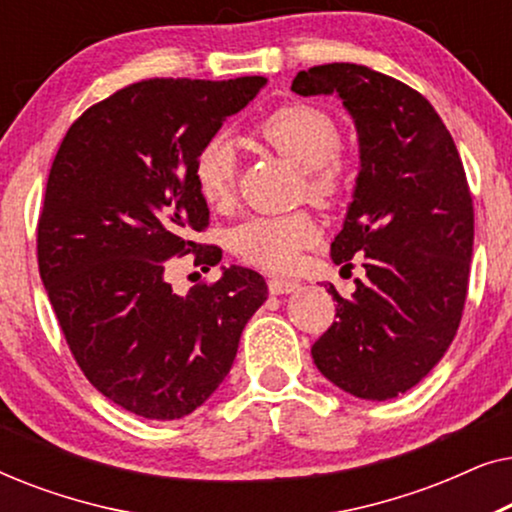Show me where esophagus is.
I'll list each match as a JSON object with an SVG mask.
<instances>
[{
  "instance_id": "1",
  "label": "esophagus",
  "mask_w": 512,
  "mask_h": 512,
  "mask_svg": "<svg viewBox=\"0 0 512 512\" xmlns=\"http://www.w3.org/2000/svg\"><path fill=\"white\" fill-rule=\"evenodd\" d=\"M268 289L272 296H286V293L300 291V282H296V279H286V277H270Z\"/></svg>"
}]
</instances>
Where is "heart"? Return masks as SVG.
Segmentation results:
<instances>
[{
  "mask_svg": "<svg viewBox=\"0 0 512 512\" xmlns=\"http://www.w3.org/2000/svg\"><path fill=\"white\" fill-rule=\"evenodd\" d=\"M256 135L305 170L307 195L333 200L342 188L338 160L342 137L338 123L312 104H284L265 116ZM195 184L212 207H228L235 195V146L228 137H214L195 158ZM319 240V226L307 212L284 216H251L230 233V249L244 263L270 272H289L307 247Z\"/></svg>",
  "mask_w": 512,
  "mask_h": 512,
  "instance_id": "obj_1",
  "label": "heart"
}]
</instances>
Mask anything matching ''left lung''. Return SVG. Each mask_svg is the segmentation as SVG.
Returning <instances> with one entry per match:
<instances>
[{"label": "left lung", "instance_id": "left-lung-1", "mask_svg": "<svg viewBox=\"0 0 512 512\" xmlns=\"http://www.w3.org/2000/svg\"><path fill=\"white\" fill-rule=\"evenodd\" d=\"M296 95H338L359 137V174L331 258L363 254L366 277L312 345L319 373L363 401L415 387L457 335L473 256V198L436 109L405 83L352 62L298 72Z\"/></svg>", "mask_w": 512, "mask_h": 512}]
</instances>
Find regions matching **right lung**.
<instances>
[{
    "label": "right lung",
    "mask_w": 512,
    "mask_h": 512,
    "mask_svg": "<svg viewBox=\"0 0 512 512\" xmlns=\"http://www.w3.org/2000/svg\"><path fill=\"white\" fill-rule=\"evenodd\" d=\"M263 86V76L132 83L67 130L51 165L41 282L83 375L132 415L170 422L198 410L268 298L265 279L240 265L188 296L165 279L172 256L221 261L188 240L209 221L195 158Z\"/></svg>",
    "instance_id": "add662e5"
}]
</instances>
